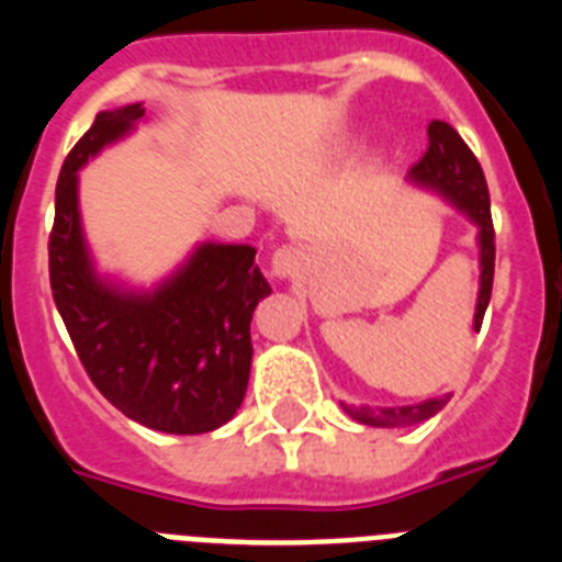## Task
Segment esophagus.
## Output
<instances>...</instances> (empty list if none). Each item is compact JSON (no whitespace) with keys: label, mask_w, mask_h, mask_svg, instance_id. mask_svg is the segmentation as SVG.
<instances>
[{"label":"esophagus","mask_w":562,"mask_h":562,"mask_svg":"<svg viewBox=\"0 0 562 562\" xmlns=\"http://www.w3.org/2000/svg\"><path fill=\"white\" fill-rule=\"evenodd\" d=\"M304 265V252L297 250V247H278L270 258V272L281 281L286 278H295L297 270Z\"/></svg>","instance_id":"34e87169"}]
</instances>
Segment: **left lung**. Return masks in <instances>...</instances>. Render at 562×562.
<instances>
[{
  "label": "left lung",
  "mask_w": 562,
  "mask_h": 562,
  "mask_svg": "<svg viewBox=\"0 0 562 562\" xmlns=\"http://www.w3.org/2000/svg\"><path fill=\"white\" fill-rule=\"evenodd\" d=\"M428 151L408 171V180L425 191L439 193L441 200L450 202L459 213L475 225V241H479V297H475L473 329H481L484 312L490 306L493 295V272H495V231L493 216H490V191H486L484 171H481L475 154L467 148L450 123L434 121L428 126ZM450 402V394L430 396V400L402 405V408H371V405H346L340 402L342 411L351 419L371 425V428H408L419 422L430 419L439 414Z\"/></svg>",
  "instance_id": "1"
}]
</instances>
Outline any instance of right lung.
<instances>
[{"instance_id":"add662e5","label":"right lung","mask_w":562,"mask_h":562,"mask_svg":"<svg viewBox=\"0 0 562 562\" xmlns=\"http://www.w3.org/2000/svg\"><path fill=\"white\" fill-rule=\"evenodd\" d=\"M143 117V103L98 112L67 154L49 233V286L83 369L114 408L160 434H207L241 408L252 312L272 290L250 245L202 241L148 290L98 270L78 171Z\"/></svg>"}]
</instances>
